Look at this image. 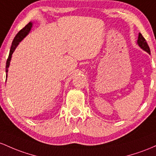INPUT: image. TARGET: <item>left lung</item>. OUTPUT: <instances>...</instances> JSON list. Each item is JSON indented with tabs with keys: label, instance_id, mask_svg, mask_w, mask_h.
Masks as SVG:
<instances>
[{
	"label": "left lung",
	"instance_id": "1",
	"mask_svg": "<svg viewBox=\"0 0 156 156\" xmlns=\"http://www.w3.org/2000/svg\"><path fill=\"white\" fill-rule=\"evenodd\" d=\"M137 43L138 45L141 47V48H142L143 50L147 52L148 54H150V47L147 43L146 40L144 39V37L142 36V34L141 33L139 34V37H138V40H137Z\"/></svg>",
	"mask_w": 156,
	"mask_h": 156
}]
</instances>
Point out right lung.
Here are the masks:
<instances>
[{
    "mask_svg": "<svg viewBox=\"0 0 156 156\" xmlns=\"http://www.w3.org/2000/svg\"><path fill=\"white\" fill-rule=\"evenodd\" d=\"M31 27H32V23L29 22V23L26 25L25 27L23 28L20 31H19V32L17 33L16 34V36H15V37L14 38L13 41H12V46H11V48H10V51H9V57H8V59L7 60H6V78L7 79V73H8V69L9 67V64H10V61H11V58H12V54H13L14 51L15 50V48H16V47L18 45L19 43H20L21 40L23 39L29 33V31H30Z\"/></svg>",
    "mask_w": 156,
    "mask_h": 156,
    "instance_id": "obj_1",
    "label": "right lung"
}]
</instances>
